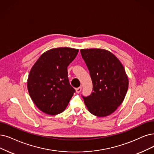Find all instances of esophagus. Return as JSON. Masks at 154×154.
<instances>
[{"label": "esophagus", "mask_w": 154, "mask_h": 154, "mask_svg": "<svg viewBox=\"0 0 154 154\" xmlns=\"http://www.w3.org/2000/svg\"><path fill=\"white\" fill-rule=\"evenodd\" d=\"M81 90H82V87H79L76 88V91L77 94H79V92L81 91Z\"/></svg>", "instance_id": "esophagus-1"}]
</instances>
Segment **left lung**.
Masks as SVG:
<instances>
[{"instance_id":"left-lung-1","label":"left lung","mask_w":154,"mask_h":154,"mask_svg":"<svg viewBox=\"0 0 154 154\" xmlns=\"http://www.w3.org/2000/svg\"><path fill=\"white\" fill-rule=\"evenodd\" d=\"M93 83V91L84 102L88 111L97 117L112 114L123 102L128 88V78L120 60L102 48L81 49Z\"/></svg>"}]
</instances>
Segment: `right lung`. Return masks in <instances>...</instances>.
Masks as SVG:
<instances>
[{
	"mask_svg": "<svg viewBox=\"0 0 154 154\" xmlns=\"http://www.w3.org/2000/svg\"><path fill=\"white\" fill-rule=\"evenodd\" d=\"M79 50L68 47L52 48L36 61L27 81L29 96L41 111L49 115L63 112L75 90L69 84L67 66Z\"/></svg>",
	"mask_w": 154,
	"mask_h": 154,
	"instance_id": "obj_1",
	"label": "right lung"
}]
</instances>
